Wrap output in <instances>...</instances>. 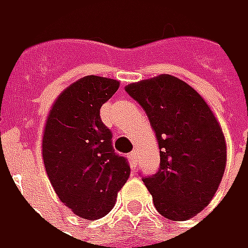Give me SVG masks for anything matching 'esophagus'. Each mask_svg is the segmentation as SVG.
<instances>
[{
	"label": "esophagus",
	"mask_w": 248,
	"mask_h": 248,
	"mask_svg": "<svg viewBox=\"0 0 248 248\" xmlns=\"http://www.w3.org/2000/svg\"><path fill=\"white\" fill-rule=\"evenodd\" d=\"M129 159H131L132 165L135 167L136 164H138V153H136V151H132V153L129 154Z\"/></svg>",
	"instance_id": "esophagus-1"
}]
</instances>
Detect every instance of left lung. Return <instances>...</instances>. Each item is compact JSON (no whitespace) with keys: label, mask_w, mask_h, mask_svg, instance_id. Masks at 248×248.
I'll list each match as a JSON object with an SVG mask.
<instances>
[{"label":"left lung","mask_w":248,"mask_h":248,"mask_svg":"<svg viewBox=\"0 0 248 248\" xmlns=\"http://www.w3.org/2000/svg\"><path fill=\"white\" fill-rule=\"evenodd\" d=\"M125 91L143 108L155 132L159 169L143 183L161 216L192 218L218 190L227 142L217 117L195 90L172 75L131 83Z\"/></svg>","instance_id":"8db88e82"}]
</instances>
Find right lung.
I'll list each match as a JSON object with an SVG mask.
<instances>
[{"label":"right lung","instance_id":"obj_1","mask_svg":"<svg viewBox=\"0 0 248 248\" xmlns=\"http://www.w3.org/2000/svg\"><path fill=\"white\" fill-rule=\"evenodd\" d=\"M119 87L114 79L84 76L58 95L45 124L42 157L51 186L68 209L90 221L112 210L131 172L99 116Z\"/></svg>","mask_w":248,"mask_h":248}]
</instances>
